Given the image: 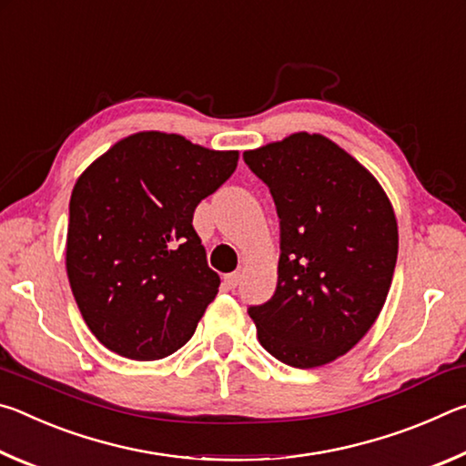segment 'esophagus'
<instances>
[{"label":"esophagus","mask_w":466,"mask_h":466,"mask_svg":"<svg viewBox=\"0 0 466 466\" xmlns=\"http://www.w3.org/2000/svg\"><path fill=\"white\" fill-rule=\"evenodd\" d=\"M238 283H240V273H238V271L224 275V286H226L228 289H234L236 286H238Z\"/></svg>","instance_id":"obj_1"}]
</instances>
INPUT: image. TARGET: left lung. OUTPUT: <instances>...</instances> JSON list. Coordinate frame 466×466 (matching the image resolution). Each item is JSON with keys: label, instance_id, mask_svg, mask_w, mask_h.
<instances>
[{"label": "left lung", "instance_id": "left-lung-1", "mask_svg": "<svg viewBox=\"0 0 466 466\" xmlns=\"http://www.w3.org/2000/svg\"><path fill=\"white\" fill-rule=\"evenodd\" d=\"M279 216L278 288L248 314L273 358L335 361L360 343L389 296L399 252L390 199L372 172L320 133L244 152Z\"/></svg>", "mask_w": 466, "mask_h": 466}]
</instances>
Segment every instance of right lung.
<instances>
[{
    "label": "right lung",
    "instance_id": "right-lung-1",
    "mask_svg": "<svg viewBox=\"0 0 466 466\" xmlns=\"http://www.w3.org/2000/svg\"><path fill=\"white\" fill-rule=\"evenodd\" d=\"M236 167L234 149L139 131L116 141L76 180L67 278L86 325L106 350L152 361L193 337L219 288L193 214Z\"/></svg>",
    "mask_w": 466,
    "mask_h": 466
}]
</instances>
